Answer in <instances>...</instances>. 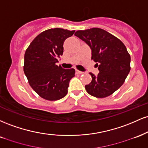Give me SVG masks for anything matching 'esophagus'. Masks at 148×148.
<instances>
[{
  "mask_svg": "<svg viewBox=\"0 0 148 148\" xmlns=\"http://www.w3.org/2000/svg\"><path fill=\"white\" fill-rule=\"evenodd\" d=\"M76 73L77 74H83V72H81V71H79V70H77V69H76Z\"/></svg>",
  "mask_w": 148,
  "mask_h": 148,
  "instance_id": "esophagus-1",
  "label": "esophagus"
}]
</instances>
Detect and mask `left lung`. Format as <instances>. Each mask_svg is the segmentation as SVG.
Returning a JSON list of instances; mask_svg holds the SVG:
<instances>
[{"label": "left lung", "mask_w": 148, "mask_h": 148, "mask_svg": "<svg viewBox=\"0 0 148 148\" xmlns=\"http://www.w3.org/2000/svg\"><path fill=\"white\" fill-rule=\"evenodd\" d=\"M74 35L89 46L92 59L99 71L97 76L90 73L92 81L85 86L86 91L97 98L111 95L121 87L130 72L131 58L126 47L101 28L78 30Z\"/></svg>", "instance_id": "left-lung-1"}]
</instances>
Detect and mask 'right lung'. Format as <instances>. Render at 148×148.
Returning <instances> with one entry per match:
<instances>
[{
	"label": "right lung",
	"mask_w": 148,
	"mask_h": 148,
	"mask_svg": "<svg viewBox=\"0 0 148 148\" xmlns=\"http://www.w3.org/2000/svg\"><path fill=\"white\" fill-rule=\"evenodd\" d=\"M74 32L58 28L47 30L37 35L25 51V75L31 88L44 99L55 101L67 95L75 70L63 69L56 63L63 53L64 41Z\"/></svg>",
	"instance_id": "add662e5"
}]
</instances>
